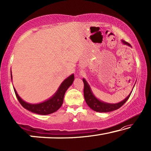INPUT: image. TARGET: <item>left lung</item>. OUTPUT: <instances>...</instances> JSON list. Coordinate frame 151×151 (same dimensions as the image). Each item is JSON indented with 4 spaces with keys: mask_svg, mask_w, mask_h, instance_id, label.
I'll use <instances>...</instances> for the list:
<instances>
[{
    "mask_svg": "<svg viewBox=\"0 0 151 151\" xmlns=\"http://www.w3.org/2000/svg\"><path fill=\"white\" fill-rule=\"evenodd\" d=\"M122 42L124 44L131 46L129 43L125 42V41L123 40ZM82 80H83L84 82V96L86 104H88V106H89L91 109H93V110L95 111H96V112L106 113L117 110V109L120 108V107L127 102L132 93L131 91V93H130L124 100L120 102L117 103V104H109V103L104 102H102V101H100L98 99H97L96 97H95L93 93H92V91L91 89V87L90 86L88 85V82H86V80L84 79V78L82 79Z\"/></svg>",
    "mask_w": 151,
    "mask_h": 151,
    "instance_id": "obj_1",
    "label": "left lung"
}]
</instances>
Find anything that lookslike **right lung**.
I'll return each mask as SVG.
<instances>
[{
    "instance_id": "add662e5",
    "label": "right lung",
    "mask_w": 151,
    "mask_h": 151,
    "mask_svg": "<svg viewBox=\"0 0 151 151\" xmlns=\"http://www.w3.org/2000/svg\"><path fill=\"white\" fill-rule=\"evenodd\" d=\"M11 76L12 80V76ZM73 80L74 75L72 74V75L69 76L67 79L64 80L63 83L59 86L58 89L55 92V93L51 98L45 101V102L39 103V104H29V103L25 102L20 98V96L18 95L15 88H14V89L18 100L19 101L20 104L24 109H27L28 111L32 113H37V114L48 115L55 112V111L60 108V106L63 103L64 96H65L66 91L71 85Z\"/></svg>"
}]
</instances>
